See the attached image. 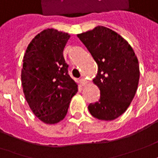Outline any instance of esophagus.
Wrapping results in <instances>:
<instances>
[{
	"instance_id": "1",
	"label": "esophagus",
	"mask_w": 158,
	"mask_h": 158,
	"mask_svg": "<svg viewBox=\"0 0 158 158\" xmlns=\"http://www.w3.org/2000/svg\"><path fill=\"white\" fill-rule=\"evenodd\" d=\"M80 82H81V84H82L83 85H85L87 84V80L85 79L82 78V79H80Z\"/></svg>"
}]
</instances>
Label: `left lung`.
Returning <instances> with one entry per match:
<instances>
[{
  "label": "left lung",
  "instance_id": "obj_1",
  "mask_svg": "<svg viewBox=\"0 0 158 158\" xmlns=\"http://www.w3.org/2000/svg\"><path fill=\"white\" fill-rule=\"evenodd\" d=\"M78 37L98 66L93 82L100 90V98L88 110L98 120H114L127 110L136 93L139 67L135 53L123 37L104 26Z\"/></svg>",
  "mask_w": 158,
  "mask_h": 158
}]
</instances>
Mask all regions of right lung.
Listing matches in <instances>:
<instances>
[{
    "instance_id": "add662e5",
    "label": "right lung",
    "mask_w": 158,
    "mask_h": 158,
    "mask_svg": "<svg viewBox=\"0 0 158 158\" xmlns=\"http://www.w3.org/2000/svg\"><path fill=\"white\" fill-rule=\"evenodd\" d=\"M70 36L55 29L37 34L24 56L21 80L34 114L47 124L63 120L78 85L68 74L63 49Z\"/></svg>"
}]
</instances>
